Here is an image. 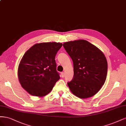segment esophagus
Segmentation results:
<instances>
[{"instance_id":"esophagus-1","label":"esophagus","mask_w":126,"mask_h":126,"mask_svg":"<svg viewBox=\"0 0 126 126\" xmlns=\"http://www.w3.org/2000/svg\"><path fill=\"white\" fill-rule=\"evenodd\" d=\"M61 76H62V78H64V76H65V74H64V72H62L61 73Z\"/></svg>"}]
</instances>
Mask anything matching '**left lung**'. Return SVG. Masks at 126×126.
<instances>
[{"mask_svg":"<svg viewBox=\"0 0 126 126\" xmlns=\"http://www.w3.org/2000/svg\"><path fill=\"white\" fill-rule=\"evenodd\" d=\"M73 62L74 76L67 83L71 92L79 98H90L99 92L106 79L107 62L98 47L85 40L63 43Z\"/></svg>","mask_w":126,"mask_h":126,"instance_id":"1","label":"left lung"}]
</instances>
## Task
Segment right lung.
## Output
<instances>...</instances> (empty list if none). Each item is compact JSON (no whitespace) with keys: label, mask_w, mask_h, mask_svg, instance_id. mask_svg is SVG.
Returning <instances> with one entry per match:
<instances>
[{"label":"right lung","mask_w":126,"mask_h":126,"mask_svg":"<svg viewBox=\"0 0 126 126\" xmlns=\"http://www.w3.org/2000/svg\"><path fill=\"white\" fill-rule=\"evenodd\" d=\"M62 43H36L20 61L18 76L22 87L31 95L43 97L48 94L60 79L56 71L55 57Z\"/></svg>","instance_id":"add662e5"}]
</instances>
